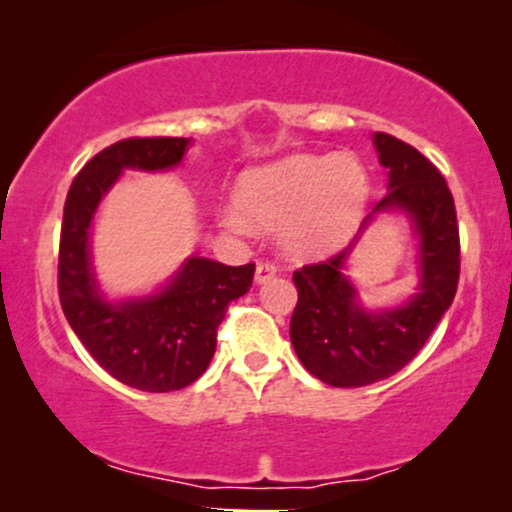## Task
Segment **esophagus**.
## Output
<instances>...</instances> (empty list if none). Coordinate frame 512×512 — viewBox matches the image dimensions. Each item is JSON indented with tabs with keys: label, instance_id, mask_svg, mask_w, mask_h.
<instances>
[{
	"label": "esophagus",
	"instance_id": "34e87169",
	"mask_svg": "<svg viewBox=\"0 0 512 512\" xmlns=\"http://www.w3.org/2000/svg\"><path fill=\"white\" fill-rule=\"evenodd\" d=\"M274 274H276V267L272 262H260L255 269V284H264V281L272 279Z\"/></svg>",
	"mask_w": 512,
	"mask_h": 512
}]
</instances>
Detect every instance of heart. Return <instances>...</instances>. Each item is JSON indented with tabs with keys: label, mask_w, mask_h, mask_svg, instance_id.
<instances>
[{
	"label": "heart",
	"mask_w": 512,
	"mask_h": 512,
	"mask_svg": "<svg viewBox=\"0 0 512 512\" xmlns=\"http://www.w3.org/2000/svg\"><path fill=\"white\" fill-rule=\"evenodd\" d=\"M368 197V170L356 156L296 154L245 170L236 202L221 209V223L240 236L255 226L276 228L286 257L317 262L349 243Z\"/></svg>",
	"instance_id": "b5f03b06"
}]
</instances>
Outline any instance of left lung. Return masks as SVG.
Instances as JSON below:
<instances>
[{
    "instance_id": "left-lung-1",
    "label": "left lung",
    "mask_w": 512,
    "mask_h": 512,
    "mask_svg": "<svg viewBox=\"0 0 512 512\" xmlns=\"http://www.w3.org/2000/svg\"><path fill=\"white\" fill-rule=\"evenodd\" d=\"M375 154L387 168L385 197L361 231L330 262L293 274L298 305L291 344L310 373L332 387H363L390 378L421 351L448 313L460 279V238L448 182L414 146L373 134ZM402 213L417 238V289L395 306H368L348 276L350 257L378 215Z\"/></svg>"
}]
</instances>
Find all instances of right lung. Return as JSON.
I'll return each mask as SVG.
<instances>
[{"instance_id":"add662e5","label":"right lung","mask_w":512,"mask_h":512,"mask_svg":"<svg viewBox=\"0 0 512 512\" xmlns=\"http://www.w3.org/2000/svg\"><path fill=\"white\" fill-rule=\"evenodd\" d=\"M192 139H122L79 170L64 202L60 303L81 344L134 390L170 392L195 383L216 351L228 303L252 286L255 264L228 267L192 255L168 281L139 296L113 298L93 267L91 236L101 202L125 170L163 173L185 161Z\"/></svg>"}]
</instances>
